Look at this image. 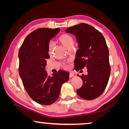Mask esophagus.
Returning a JSON list of instances; mask_svg holds the SVG:
<instances>
[{
	"label": "esophagus",
	"mask_w": 129,
	"mask_h": 129,
	"mask_svg": "<svg viewBox=\"0 0 129 129\" xmlns=\"http://www.w3.org/2000/svg\"><path fill=\"white\" fill-rule=\"evenodd\" d=\"M73 76H74V74L73 73H70V74H69V77L70 78L72 77H73Z\"/></svg>",
	"instance_id": "obj_1"
}]
</instances>
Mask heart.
I'll return each instance as SVG.
<instances>
[{
  "label": "heart",
  "mask_w": 129,
  "mask_h": 129,
  "mask_svg": "<svg viewBox=\"0 0 129 129\" xmlns=\"http://www.w3.org/2000/svg\"><path fill=\"white\" fill-rule=\"evenodd\" d=\"M58 40L60 42L64 45V46L67 48H69L70 47L73 46L74 44V39L73 37L69 35L68 34H63L61 35L59 38H58ZM53 48V45L52 43H50L48 45V52L49 53H51L52 52Z\"/></svg>",
  "instance_id": "1"
}]
</instances>
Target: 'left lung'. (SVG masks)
Here are the masks:
<instances>
[{
  "label": "left lung",
  "mask_w": 129,
  "mask_h": 129,
  "mask_svg": "<svg viewBox=\"0 0 129 129\" xmlns=\"http://www.w3.org/2000/svg\"><path fill=\"white\" fill-rule=\"evenodd\" d=\"M65 32L74 35L78 43L79 49L75 60L76 71L85 67L88 69L87 75H77L83 84L76 92L83 99H95L104 91L110 74L109 50L104 37L95 28L85 23L68 28Z\"/></svg>",
  "instance_id": "obj_1"
}]
</instances>
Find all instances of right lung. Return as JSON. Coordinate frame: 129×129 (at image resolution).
<instances>
[{
    "instance_id": "obj_1",
    "label": "right lung",
    "mask_w": 129,
    "mask_h": 129,
    "mask_svg": "<svg viewBox=\"0 0 129 129\" xmlns=\"http://www.w3.org/2000/svg\"><path fill=\"white\" fill-rule=\"evenodd\" d=\"M60 31L59 28L37 29L26 37L19 51V73L24 87L34 101L44 105L58 99L61 86L69 78L67 72L59 71L50 76L45 69L49 41Z\"/></svg>"
}]
</instances>
